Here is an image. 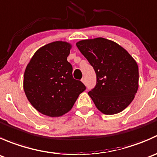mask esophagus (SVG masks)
<instances>
[{"label": "esophagus", "mask_w": 157, "mask_h": 157, "mask_svg": "<svg viewBox=\"0 0 157 157\" xmlns=\"http://www.w3.org/2000/svg\"><path fill=\"white\" fill-rule=\"evenodd\" d=\"M81 81L83 82V83H84V84H86V80H85V78H82L81 79Z\"/></svg>", "instance_id": "34e87169"}]
</instances>
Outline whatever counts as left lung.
I'll return each instance as SVG.
<instances>
[{"mask_svg": "<svg viewBox=\"0 0 157 157\" xmlns=\"http://www.w3.org/2000/svg\"><path fill=\"white\" fill-rule=\"evenodd\" d=\"M76 45L96 72V85L88 94L96 108L105 115L127 108L138 89L135 60L121 45L104 38L84 39Z\"/></svg>", "mask_w": 157, "mask_h": 157, "instance_id": "8db88e82", "label": "left lung"}]
</instances>
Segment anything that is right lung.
Wrapping results in <instances>:
<instances>
[{"label": "right lung", "instance_id": "add662e5", "mask_svg": "<svg viewBox=\"0 0 157 157\" xmlns=\"http://www.w3.org/2000/svg\"><path fill=\"white\" fill-rule=\"evenodd\" d=\"M71 47L62 41L47 44L35 52L25 70V94L31 105L47 116L60 117L68 112L86 90L73 77L72 65L67 60Z\"/></svg>", "mask_w": 157, "mask_h": 157}]
</instances>
